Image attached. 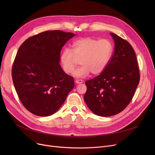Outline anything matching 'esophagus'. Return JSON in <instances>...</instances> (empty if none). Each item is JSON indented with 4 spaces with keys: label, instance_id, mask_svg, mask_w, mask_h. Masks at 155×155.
<instances>
[{
    "label": "esophagus",
    "instance_id": "esophagus-1",
    "mask_svg": "<svg viewBox=\"0 0 155 155\" xmlns=\"http://www.w3.org/2000/svg\"><path fill=\"white\" fill-rule=\"evenodd\" d=\"M75 83L77 84H82L83 83V80H80V79H77L75 80Z\"/></svg>",
    "mask_w": 155,
    "mask_h": 155
}]
</instances>
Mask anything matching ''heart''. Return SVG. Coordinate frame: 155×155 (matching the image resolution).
<instances>
[{
    "label": "heart",
    "instance_id": "b5f03b06",
    "mask_svg": "<svg viewBox=\"0 0 155 155\" xmlns=\"http://www.w3.org/2000/svg\"><path fill=\"white\" fill-rule=\"evenodd\" d=\"M73 50L64 48L60 61L63 71L67 74H72L79 64L82 66L74 73L77 77H84L91 72L94 75H99L106 68L110 61L113 46L109 40L86 37L75 40Z\"/></svg>",
    "mask_w": 155,
    "mask_h": 155
}]
</instances>
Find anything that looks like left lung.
I'll use <instances>...</instances> for the list:
<instances>
[{
  "instance_id": "1",
  "label": "left lung",
  "mask_w": 155,
  "mask_h": 155,
  "mask_svg": "<svg viewBox=\"0 0 155 155\" xmlns=\"http://www.w3.org/2000/svg\"><path fill=\"white\" fill-rule=\"evenodd\" d=\"M114 51L105 70L85 82L84 100L95 114L108 117L123 111L133 99L140 80L136 55L126 40L111 32Z\"/></svg>"
}]
</instances>
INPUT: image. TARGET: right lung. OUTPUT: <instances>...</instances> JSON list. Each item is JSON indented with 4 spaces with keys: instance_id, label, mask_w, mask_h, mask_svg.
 Returning a JSON list of instances; mask_svg holds the SVG:
<instances>
[{
    "instance_id": "obj_1",
    "label": "right lung",
    "mask_w": 155,
    "mask_h": 155,
    "mask_svg": "<svg viewBox=\"0 0 155 155\" xmlns=\"http://www.w3.org/2000/svg\"><path fill=\"white\" fill-rule=\"evenodd\" d=\"M74 36L60 30L44 31L19 47L12 64V81L22 104L33 114L52 115L74 87L73 77L59 63L62 47Z\"/></svg>"
}]
</instances>
